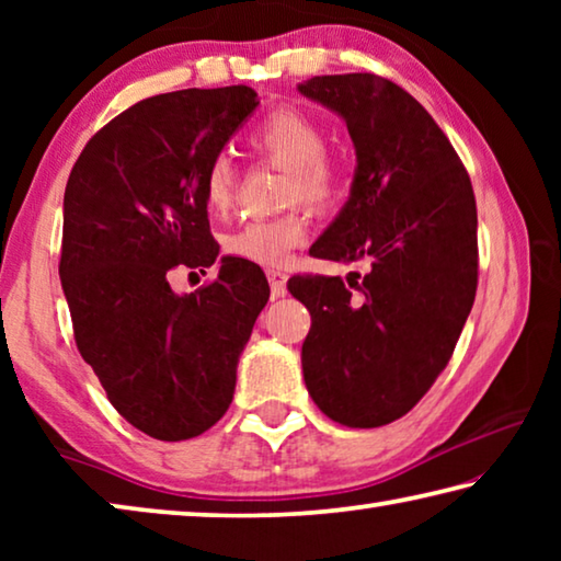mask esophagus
Segmentation results:
<instances>
[{
    "mask_svg": "<svg viewBox=\"0 0 561 561\" xmlns=\"http://www.w3.org/2000/svg\"><path fill=\"white\" fill-rule=\"evenodd\" d=\"M267 279H270L272 297H284V294H287V272L279 270V267H270Z\"/></svg>",
    "mask_w": 561,
    "mask_h": 561,
    "instance_id": "34e87169",
    "label": "esophagus"
}]
</instances>
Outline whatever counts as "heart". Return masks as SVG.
Returning a JSON list of instances; mask_svg holds the SVG:
<instances>
[{
	"label": "heart",
	"instance_id": "1",
	"mask_svg": "<svg viewBox=\"0 0 561 561\" xmlns=\"http://www.w3.org/2000/svg\"><path fill=\"white\" fill-rule=\"evenodd\" d=\"M250 146L272 163L287 168L284 195L324 207L341 187V170L327 158V133L319 123L297 108H279L264 116L250 130ZM203 201L207 210L222 215L234 201V165L227 156L210 160L203 178ZM309 234V220L301 210H289L270 220H247L227 237V250L234 257L279 264Z\"/></svg>",
	"mask_w": 561,
	"mask_h": 561
}]
</instances>
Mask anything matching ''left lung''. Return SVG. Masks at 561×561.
Segmentation results:
<instances>
[{
  "label": "left lung",
  "mask_w": 561,
  "mask_h": 561,
  "mask_svg": "<svg viewBox=\"0 0 561 561\" xmlns=\"http://www.w3.org/2000/svg\"><path fill=\"white\" fill-rule=\"evenodd\" d=\"M297 91L334 111L356 150L348 201L309 252L368 264L356 291L339 277L289 279L311 314L304 383L331 421L378 428L421 401L468 321L478 289L472 185L431 113L388 79L314 76Z\"/></svg>",
  "instance_id": "obj_1"
}]
</instances>
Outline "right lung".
<instances>
[{
    "mask_svg": "<svg viewBox=\"0 0 561 561\" xmlns=\"http://www.w3.org/2000/svg\"><path fill=\"white\" fill-rule=\"evenodd\" d=\"M250 87L146 99L93 136L64 193L59 277L81 356L113 408L156 440H187L232 403L237 364L270 299L257 264L217 257L203 178L257 108ZM218 264L178 295L175 266Z\"/></svg>",
    "mask_w": 561,
    "mask_h": 561,
    "instance_id": "right-lung-1",
    "label": "right lung"
}]
</instances>
